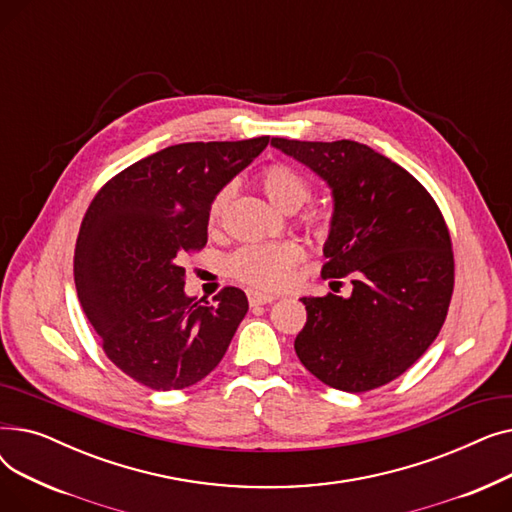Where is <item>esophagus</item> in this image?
Masks as SVG:
<instances>
[{"instance_id":"34e87169","label":"esophagus","mask_w":512,"mask_h":512,"mask_svg":"<svg viewBox=\"0 0 512 512\" xmlns=\"http://www.w3.org/2000/svg\"><path fill=\"white\" fill-rule=\"evenodd\" d=\"M247 297H249V305L251 307L267 305V303H274L276 301V297H272V294H263V292H257V290H249Z\"/></svg>"}]
</instances>
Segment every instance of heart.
Returning a JSON list of instances; mask_svg holds the SVG:
<instances>
[{
  "label": "heart",
  "instance_id": "obj_1",
  "mask_svg": "<svg viewBox=\"0 0 512 512\" xmlns=\"http://www.w3.org/2000/svg\"><path fill=\"white\" fill-rule=\"evenodd\" d=\"M259 186L265 193V197L272 201V205H276L282 211H297L311 197V186L307 178L288 164L265 166L259 174ZM230 197H232L230 186H224L215 193L207 211L209 226H215L222 220ZM307 222L315 228H326L328 213L309 211ZM301 257H303L301 247L292 240L257 242V245H245L238 251H234L228 257L226 267H228V274L238 282L253 286L257 290L274 292L284 288L290 282L294 267H297Z\"/></svg>",
  "mask_w": 512,
  "mask_h": 512
}]
</instances>
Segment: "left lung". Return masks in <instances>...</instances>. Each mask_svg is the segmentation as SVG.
Masks as SVG:
<instances>
[{
    "instance_id": "8db88e82",
    "label": "left lung",
    "mask_w": 512,
    "mask_h": 512,
    "mask_svg": "<svg viewBox=\"0 0 512 512\" xmlns=\"http://www.w3.org/2000/svg\"><path fill=\"white\" fill-rule=\"evenodd\" d=\"M332 188L324 278L351 276L348 299L303 297L307 324L294 340L319 382L344 392L380 388L436 340L454 288L452 242L421 182L355 141L272 139Z\"/></svg>"
}]
</instances>
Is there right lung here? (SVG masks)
Here are the masks:
<instances>
[{
    "instance_id": "right-lung-1",
    "label": "right lung",
    "mask_w": 512,
    "mask_h": 512,
    "mask_svg": "<svg viewBox=\"0 0 512 512\" xmlns=\"http://www.w3.org/2000/svg\"><path fill=\"white\" fill-rule=\"evenodd\" d=\"M267 143L172 145L107 180L91 201L74 251L78 301L107 359L134 382L182 390L226 355L247 294L226 286L211 305L186 297L182 259L205 247L215 193Z\"/></svg>"
}]
</instances>
